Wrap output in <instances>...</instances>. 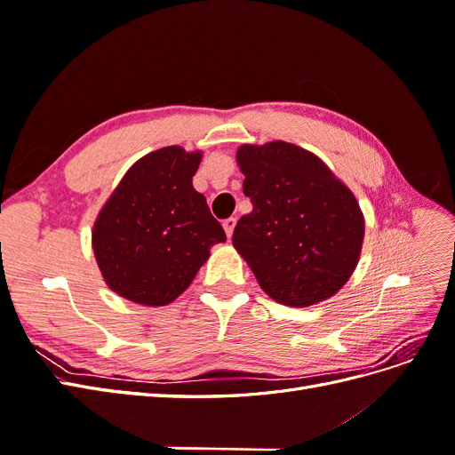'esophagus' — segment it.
Returning <instances> with one entry per match:
<instances>
[{
	"instance_id": "1",
	"label": "esophagus",
	"mask_w": 455,
	"mask_h": 455,
	"mask_svg": "<svg viewBox=\"0 0 455 455\" xmlns=\"http://www.w3.org/2000/svg\"><path fill=\"white\" fill-rule=\"evenodd\" d=\"M235 224H237L235 218H226V220H224V229H226V233H228V237L233 235V229H235Z\"/></svg>"
}]
</instances>
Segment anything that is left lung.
I'll return each instance as SVG.
<instances>
[{
	"mask_svg": "<svg viewBox=\"0 0 455 455\" xmlns=\"http://www.w3.org/2000/svg\"><path fill=\"white\" fill-rule=\"evenodd\" d=\"M252 211L233 231L264 292L291 307L334 296L359 264L364 216L351 189L311 151L283 140L237 149Z\"/></svg>",
	"mask_w": 455,
	"mask_h": 455,
	"instance_id": "1",
	"label": "left lung"
}]
</instances>
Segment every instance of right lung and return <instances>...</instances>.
I'll return each instance as SVG.
<instances>
[{
	"instance_id": "add662e5",
	"label": "right lung",
	"mask_w": 455,
	"mask_h": 455,
	"mask_svg": "<svg viewBox=\"0 0 455 455\" xmlns=\"http://www.w3.org/2000/svg\"><path fill=\"white\" fill-rule=\"evenodd\" d=\"M201 151L161 148L136 161L92 228V251L106 284L134 304L159 307L180 296L226 241L191 178Z\"/></svg>"
}]
</instances>
